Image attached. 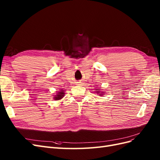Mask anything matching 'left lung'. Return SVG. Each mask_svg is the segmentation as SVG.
<instances>
[{"label":"left lung","mask_w":160,"mask_h":160,"mask_svg":"<svg viewBox=\"0 0 160 160\" xmlns=\"http://www.w3.org/2000/svg\"><path fill=\"white\" fill-rule=\"evenodd\" d=\"M95 90H97V91H97V93H99V95H100V96L103 95V93H105V92H101V91H100V89H95Z\"/></svg>","instance_id":"1"}]
</instances>
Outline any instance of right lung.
Here are the masks:
<instances>
[{
	"instance_id": "1",
	"label": "right lung",
	"mask_w": 160,
	"mask_h": 160,
	"mask_svg": "<svg viewBox=\"0 0 160 160\" xmlns=\"http://www.w3.org/2000/svg\"><path fill=\"white\" fill-rule=\"evenodd\" d=\"M64 95H65L64 90L61 89L59 92H58L57 94L55 95V98H54L55 100H60V99H61L62 98H63Z\"/></svg>"
}]
</instances>
